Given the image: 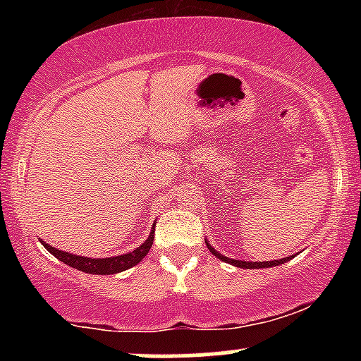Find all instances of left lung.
<instances>
[{
    "label": "left lung",
    "mask_w": 361,
    "mask_h": 361,
    "mask_svg": "<svg viewBox=\"0 0 361 361\" xmlns=\"http://www.w3.org/2000/svg\"><path fill=\"white\" fill-rule=\"evenodd\" d=\"M207 243V247H209V251L212 252L214 256H217L219 259L224 261V263H229L233 264V267H238V268H246V270H258V268H271V267H279V264H283L287 263L293 258V256H287V258H281V259H273V261H244V259H233V258H227V256H224L222 252H219L215 247L210 244L209 241L205 239Z\"/></svg>",
    "instance_id": "left-lung-1"
}]
</instances>
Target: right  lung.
<instances>
[{"mask_svg": "<svg viewBox=\"0 0 361 361\" xmlns=\"http://www.w3.org/2000/svg\"><path fill=\"white\" fill-rule=\"evenodd\" d=\"M154 226H152L149 238L139 247H135L130 252H126V255L111 256V258H88V256L71 255V252H66L54 246H49L42 239H40V243H42V246L52 256H56L57 259L62 261L64 264H69L71 268H76V270L85 273H91V275H114V273L126 271L128 268L135 267V264L146 258V255L152 246V241H154Z\"/></svg>", "mask_w": 361, "mask_h": 361, "instance_id": "1", "label": "right lung"}]
</instances>
